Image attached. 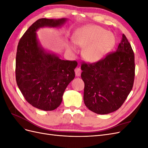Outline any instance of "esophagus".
<instances>
[{
  "label": "esophagus",
  "instance_id": "esophagus-1",
  "mask_svg": "<svg viewBox=\"0 0 148 148\" xmlns=\"http://www.w3.org/2000/svg\"><path fill=\"white\" fill-rule=\"evenodd\" d=\"M75 75H76V76H77V77H79V76L81 75V73H82L81 69L77 68L75 69Z\"/></svg>",
  "mask_w": 148,
  "mask_h": 148
}]
</instances>
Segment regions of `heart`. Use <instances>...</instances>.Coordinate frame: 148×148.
Masks as SVG:
<instances>
[{
  "instance_id": "obj_1",
  "label": "heart",
  "mask_w": 148,
  "mask_h": 148,
  "mask_svg": "<svg viewBox=\"0 0 148 148\" xmlns=\"http://www.w3.org/2000/svg\"><path fill=\"white\" fill-rule=\"evenodd\" d=\"M76 45L84 47L83 56L89 63H96L104 59L112 51L116 44L113 33L97 25H86L78 28L72 36ZM66 50L73 53L76 47L72 43L66 42Z\"/></svg>"
}]
</instances>
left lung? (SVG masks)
I'll return each instance as SVG.
<instances>
[{
	"label": "left lung",
	"instance_id": "8db88e82",
	"mask_svg": "<svg viewBox=\"0 0 148 148\" xmlns=\"http://www.w3.org/2000/svg\"><path fill=\"white\" fill-rule=\"evenodd\" d=\"M125 34L116 52L94 64H83L84 104L93 112L107 114L118 110L132 91L135 56Z\"/></svg>",
	"mask_w": 148,
	"mask_h": 148
}]
</instances>
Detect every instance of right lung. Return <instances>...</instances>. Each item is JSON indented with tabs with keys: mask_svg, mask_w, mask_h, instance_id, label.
I'll return each mask as SVG.
<instances>
[{
	"mask_svg": "<svg viewBox=\"0 0 148 148\" xmlns=\"http://www.w3.org/2000/svg\"><path fill=\"white\" fill-rule=\"evenodd\" d=\"M66 18H41L20 39L16 56V81L25 99L36 108L49 111L59 107L68 84L75 78L76 61L60 59L39 43L40 28H59Z\"/></svg>",
	"mask_w": 148,
	"mask_h": 148,
	"instance_id": "right-lung-1",
	"label": "right lung"
}]
</instances>
